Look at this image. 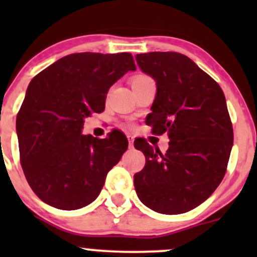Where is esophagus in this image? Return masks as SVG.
Listing matches in <instances>:
<instances>
[{
    "mask_svg": "<svg viewBox=\"0 0 257 257\" xmlns=\"http://www.w3.org/2000/svg\"><path fill=\"white\" fill-rule=\"evenodd\" d=\"M128 140H129V147H133V143H134V138L132 137V135H128Z\"/></svg>",
    "mask_w": 257,
    "mask_h": 257,
    "instance_id": "1",
    "label": "esophagus"
}]
</instances>
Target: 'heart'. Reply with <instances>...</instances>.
Masks as SVG:
<instances>
[{
  "label": "heart",
  "instance_id": "b5f03b06",
  "mask_svg": "<svg viewBox=\"0 0 257 257\" xmlns=\"http://www.w3.org/2000/svg\"><path fill=\"white\" fill-rule=\"evenodd\" d=\"M147 78H150V77H149V76H146V75H137V76H134V77L132 78V84L139 83V82H143Z\"/></svg>",
  "mask_w": 257,
  "mask_h": 257
}]
</instances>
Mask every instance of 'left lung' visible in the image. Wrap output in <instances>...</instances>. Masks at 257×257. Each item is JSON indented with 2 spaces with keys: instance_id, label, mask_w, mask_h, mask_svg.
Returning a JSON list of instances; mask_svg holds the SVG:
<instances>
[{
  "instance_id": "left-lung-1",
  "label": "left lung",
  "mask_w": 257,
  "mask_h": 257,
  "mask_svg": "<svg viewBox=\"0 0 257 257\" xmlns=\"http://www.w3.org/2000/svg\"><path fill=\"white\" fill-rule=\"evenodd\" d=\"M135 59L157 84L146 124L170 139L164 155L146 141L134 143L146 158L144 169L134 175L135 191L157 213H186L213 194L227 170L233 128L225 94L184 54L152 52Z\"/></svg>"
}]
</instances>
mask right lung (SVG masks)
<instances>
[{
    "mask_svg": "<svg viewBox=\"0 0 257 257\" xmlns=\"http://www.w3.org/2000/svg\"><path fill=\"white\" fill-rule=\"evenodd\" d=\"M135 69L131 53H75L32 78L17 134L25 178L44 203L76 210L99 196L128 140L116 131L105 139L83 135L84 118L104 111L111 85Z\"/></svg>",
    "mask_w": 257,
    "mask_h": 257,
    "instance_id": "add662e5",
    "label": "right lung"
}]
</instances>
